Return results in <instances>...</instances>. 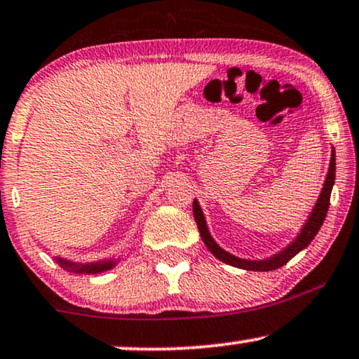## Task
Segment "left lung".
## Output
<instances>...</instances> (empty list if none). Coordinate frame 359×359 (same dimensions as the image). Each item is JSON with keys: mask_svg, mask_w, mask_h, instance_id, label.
<instances>
[{"mask_svg": "<svg viewBox=\"0 0 359 359\" xmlns=\"http://www.w3.org/2000/svg\"><path fill=\"white\" fill-rule=\"evenodd\" d=\"M335 167H337L335 151H332V159H330L328 174H327V179H325L322 194H320V197L317 200V203H315L313 212L310 213L307 223L304 224L302 231L299 233V236L295 238V241H292V245H289L285 250L277 252V255H274L272 257H267V259H262V261L240 259V257L229 255V252L222 250V248H219L217 243L213 241V238L210 236L207 223H205V217H203L202 210H200V205L197 200H194V217H195V222H197L200 236H202L205 246H207L208 250L212 251V255L215 257H218L219 261L226 262V264H229V266L241 267V269H246V271H274V269H279V267H283L284 264H287V262L292 259L297 252L305 250V248L312 243L315 235L318 233L320 226L323 224V219H325V217H327V212L330 207V195H332L333 184H335Z\"/></svg>", "mask_w": 359, "mask_h": 359, "instance_id": "8db88e82", "label": "left lung"}]
</instances>
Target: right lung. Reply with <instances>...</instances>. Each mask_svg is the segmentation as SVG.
<instances>
[{
    "label": "right lung",
    "mask_w": 359,
    "mask_h": 359,
    "mask_svg": "<svg viewBox=\"0 0 359 359\" xmlns=\"http://www.w3.org/2000/svg\"><path fill=\"white\" fill-rule=\"evenodd\" d=\"M57 262L64 267V269L70 272H87V274H97V272H103L111 269L114 266V261H103V262H88V264H79V262H70L62 257H57Z\"/></svg>",
    "instance_id": "add662e5"
}]
</instances>
